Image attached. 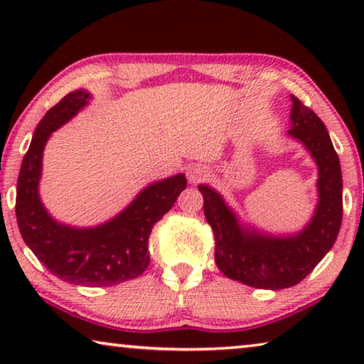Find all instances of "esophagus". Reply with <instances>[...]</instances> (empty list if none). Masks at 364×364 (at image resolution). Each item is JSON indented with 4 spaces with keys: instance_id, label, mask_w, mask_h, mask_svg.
I'll use <instances>...</instances> for the list:
<instances>
[{
    "instance_id": "esophagus-1",
    "label": "esophagus",
    "mask_w": 364,
    "mask_h": 364,
    "mask_svg": "<svg viewBox=\"0 0 364 364\" xmlns=\"http://www.w3.org/2000/svg\"><path fill=\"white\" fill-rule=\"evenodd\" d=\"M186 176L191 184H197L199 181L205 180L208 176V171L205 167H202V165H191L186 170Z\"/></svg>"
}]
</instances>
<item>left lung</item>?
I'll return each mask as SVG.
<instances>
[{
    "label": "left lung",
    "mask_w": 364,
    "mask_h": 364,
    "mask_svg": "<svg viewBox=\"0 0 364 364\" xmlns=\"http://www.w3.org/2000/svg\"><path fill=\"white\" fill-rule=\"evenodd\" d=\"M287 136L310 154L318 168V200L295 232H268L244 223L217 189L199 184L204 213L215 234V262L226 278L255 289L292 287L306 278L334 245L342 225V171L321 119L291 95Z\"/></svg>",
    "instance_id": "obj_1"
}]
</instances>
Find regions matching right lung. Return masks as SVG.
I'll return each instance as SVG.
<instances>
[{
  "mask_svg": "<svg viewBox=\"0 0 364 364\" xmlns=\"http://www.w3.org/2000/svg\"><path fill=\"white\" fill-rule=\"evenodd\" d=\"M93 95L72 91L35 128L17 180L16 217L23 242L59 279L75 286L110 287L138 278L149 267V234L186 189L178 173L139 191L122 212L96 226L58 221L40 197L43 152L51 134L88 106Z\"/></svg>",
  "mask_w": 364,
  "mask_h": 364,
  "instance_id": "right-lung-1",
  "label": "right lung"
}]
</instances>
